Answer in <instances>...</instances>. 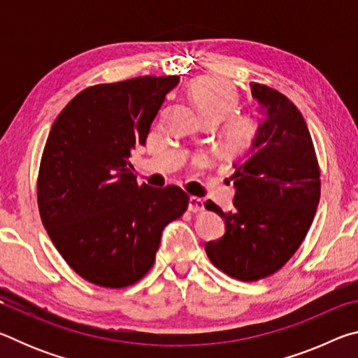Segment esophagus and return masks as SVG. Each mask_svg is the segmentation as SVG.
<instances>
[{"label":"esophagus","instance_id":"obj_1","mask_svg":"<svg viewBox=\"0 0 358 358\" xmlns=\"http://www.w3.org/2000/svg\"><path fill=\"white\" fill-rule=\"evenodd\" d=\"M187 210L191 211V213H201L203 211V201L199 197H189V201H187Z\"/></svg>","mask_w":358,"mask_h":358}]
</instances>
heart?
I'll return each instance as SVG.
<instances>
[{"mask_svg": "<svg viewBox=\"0 0 358 358\" xmlns=\"http://www.w3.org/2000/svg\"><path fill=\"white\" fill-rule=\"evenodd\" d=\"M191 98L205 123L227 120L222 142L229 150L240 151L252 142L257 121L250 115H234L238 110L240 94L232 83L220 77H201L191 85Z\"/></svg>", "mask_w": 358, "mask_h": 358, "instance_id": "obj_1", "label": "heart"}]
</instances>
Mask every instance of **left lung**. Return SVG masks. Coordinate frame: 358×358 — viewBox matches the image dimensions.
I'll list each match as a JSON object with an SVG mask.
<instances>
[{"label":"left lung","instance_id":"obj_1","mask_svg":"<svg viewBox=\"0 0 358 358\" xmlns=\"http://www.w3.org/2000/svg\"><path fill=\"white\" fill-rule=\"evenodd\" d=\"M251 94L262 118L251 148L234 164V208L205 202L226 224L220 240L205 243L207 256L241 281L273 275L294 256L320 197L316 151L299 108L266 85L251 83Z\"/></svg>","mask_w":358,"mask_h":358}]
</instances>
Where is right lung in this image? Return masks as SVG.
<instances>
[{
    "label": "right lung",
    "mask_w": 358,
    "mask_h": 358,
    "mask_svg": "<svg viewBox=\"0 0 358 358\" xmlns=\"http://www.w3.org/2000/svg\"><path fill=\"white\" fill-rule=\"evenodd\" d=\"M180 77H136L78 93L53 123L38 177L48 237L77 275L131 286L153 266L161 234L187 207L178 186L137 185L129 157Z\"/></svg>",
    "instance_id": "add662e5"
}]
</instances>
